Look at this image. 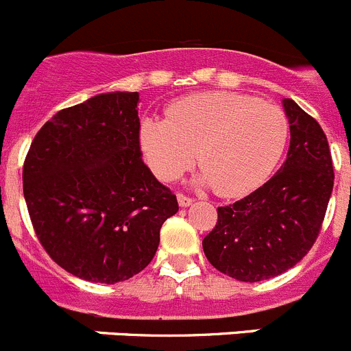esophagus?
Here are the masks:
<instances>
[{"instance_id": "1", "label": "esophagus", "mask_w": 351, "mask_h": 351, "mask_svg": "<svg viewBox=\"0 0 351 351\" xmlns=\"http://www.w3.org/2000/svg\"><path fill=\"white\" fill-rule=\"evenodd\" d=\"M178 203H179V206L186 208V206L193 205V199L189 198V196H186V195H182V193H179V195H178Z\"/></svg>"}]
</instances>
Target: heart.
<instances>
[{"label":"heart","instance_id":"1","mask_svg":"<svg viewBox=\"0 0 351 351\" xmlns=\"http://www.w3.org/2000/svg\"><path fill=\"white\" fill-rule=\"evenodd\" d=\"M289 123L279 106L238 93L208 91L173 103L167 119L146 117L139 143L156 178L173 181L198 152L199 182L238 198L262 186L281 160Z\"/></svg>","mask_w":351,"mask_h":351}]
</instances>
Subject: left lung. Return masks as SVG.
Segmentation results:
<instances>
[{
	"label": "left lung",
	"instance_id": "8db88e82",
	"mask_svg": "<svg viewBox=\"0 0 351 351\" xmlns=\"http://www.w3.org/2000/svg\"><path fill=\"white\" fill-rule=\"evenodd\" d=\"M289 122L288 156L281 169L246 198L219 206V220L203 239L208 262L243 282L286 272L319 236L335 184L328 138L315 119L282 98Z\"/></svg>",
	"mask_w": 351,
	"mask_h": 351
}]
</instances>
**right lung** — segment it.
<instances>
[{"label":"right lung","instance_id":"add662e5","mask_svg":"<svg viewBox=\"0 0 351 351\" xmlns=\"http://www.w3.org/2000/svg\"><path fill=\"white\" fill-rule=\"evenodd\" d=\"M139 93H101L60 110L23 163V198L39 241L75 278L115 285L153 260L176 195L139 152Z\"/></svg>","mask_w":351,"mask_h":351}]
</instances>
